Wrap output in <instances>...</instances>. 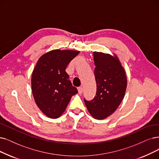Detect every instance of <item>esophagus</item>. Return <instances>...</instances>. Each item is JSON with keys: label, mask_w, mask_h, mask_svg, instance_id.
Wrapping results in <instances>:
<instances>
[{"label": "esophagus", "mask_w": 159, "mask_h": 159, "mask_svg": "<svg viewBox=\"0 0 159 159\" xmlns=\"http://www.w3.org/2000/svg\"><path fill=\"white\" fill-rule=\"evenodd\" d=\"M78 91L79 94H82L84 91V89L82 87H78Z\"/></svg>", "instance_id": "1"}]
</instances>
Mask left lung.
I'll return each instance as SVG.
<instances>
[{"instance_id": "1", "label": "left lung", "mask_w": 159, "mask_h": 159, "mask_svg": "<svg viewBox=\"0 0 159 159\" xmlns=\"http://www.w3.org/2000/svg\"><path fill=\"white\" fill-rule=\"evenodd\" d=\"M93 57L97 93L93 100L84 101L91 116L100 120L111 116L121 103L127 78L116 54L94 52Z\"/></svg>"}]
</instances>
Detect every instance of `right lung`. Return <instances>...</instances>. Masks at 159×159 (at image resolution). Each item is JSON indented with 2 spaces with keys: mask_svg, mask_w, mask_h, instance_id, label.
<instances>
[{
  "mask_svg": "<svg viewBox=\"0 0 159 159\" xmlns=\"http://www.w3.org/2000/svg\"><path fill=\"white\" fill-rule=\"evenodd\" d=\"M79 53L76 50L53 49L43 54L36 62L32 74V93L37 106L49 118L61 117L78 93L65 70Z\"/></svg>",
  "mask_w": 159,
  "mask_h": 159,
  "instance_id": "right-lung-1",
  "label": "right lung"
}]
</instances>
